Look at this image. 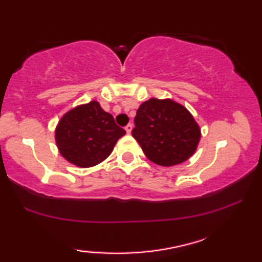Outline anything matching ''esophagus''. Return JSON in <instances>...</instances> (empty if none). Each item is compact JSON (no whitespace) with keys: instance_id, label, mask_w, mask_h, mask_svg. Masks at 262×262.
<instances>
[{"instance_id":"esophagus-1","label":"esophagus","mask_w":262,"mask_h":262,"mask_svg":"<svg viewBox=\"0 0 262 262\" xmlns=\"http://www.w3.org/2000/svg\"><path fill=\"white\" fill-rule=\"evenodd\" d=\"M132 127H134V126H132V124H127L126 126H125V130H126V132H127L128 135L131 134V131H132Z\"/></svg>"}]
</instances>
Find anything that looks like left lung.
Masks as SVG:
<instances>
[{
	"mask_svg": "<svg viewBox=\"0 0 262 262\" xmlns=\"http://www.w3.org/2000/svg\"><path fill=\"white\" fill-rule=\"evenodd\" d=\"M132 137L151 162L162 166L181 164L195 154L201 128L183 105L172 99H151L139 106Z\"/></svg>",
	"mask_w": 262,
	"mask_h": 262,
	"instance_id": "left-lung-1",
	"label": "left lung"
}]
</instances>
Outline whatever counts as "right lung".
<instances>
[{
    "label": "right lung",
    "instance_id": "right-lung-1",
    "mask_svg": "<svg viewBox=\"0 0 262 262\" xmlns=\"http://www.w3.org/2000/svg\"><path fill=\"white\" fill-rule=\"evenodd\" d=\"M126 134L97 100L66 112L55 127V143L61 156L79 168H91L107 158L117 140Z\"/></svg>",
    "mask_w": 262,
    "mask_h": 262
}]
</instances>
